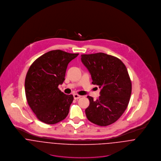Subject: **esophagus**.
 Returning a JSON list of instances; mask_svg holds the SVG:
<instances>
[{
    "mask_svg": "<svg viewBox=\"0 0 161 161\" xmlns=\"http://www.w3.org/2000/svg\"><path fill=\"white\" fill-rule=\"evenodd\" d=\"M73 95H74V98L75 100H77V99H79V98H80L81 97L80 95H78L77 93H74Z\"/></svg>",
    "mask_w": 161,
    "mask_h": 161,
    "instance_id": "esophagus-1",
    "label": "esophagus"
}]
</instances>
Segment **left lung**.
I'll list each match as a JSON object with an SVG mask.
<instances>
[{
	"label": "left lung",
	"mask_w": 161,
	"mask_h": 161,
	"mask_svg": "<svg viewBox=\"0 0 161 161\" xmlns=\"http://www.w3.org/2000/svg\"><path fill=\"white\" fill-rule=\"evenodd\" d=\"M81 61L91 74L92 84L101 89L96 100L87 96V118L98 126L110 125L123 115L130 102L132 86L127 69L119 59L103 53L82 54Z\"/></svg>",
	"instance_id": "left-lung-1"
}]
</instances>
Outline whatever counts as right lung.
Here are the masks:
<instances>
[{"label": "right lung", "instance_id": "add662e5", "mask_svg": "<svg viewBox=\"0 0 161 161\" xmlns=\"http://www.w3.org/2000/svg\"><path fill=\"white\" fill-rule=\"evenodd\" d=\"M78 54L53 50L30 66L25 81V95L28 104L41 121L53 125L68 115L73 95L61 92L58 86L65 80L68 64Z\"/></svg>", "mask_w": 161, "mask_h": 161}]
</instances>
